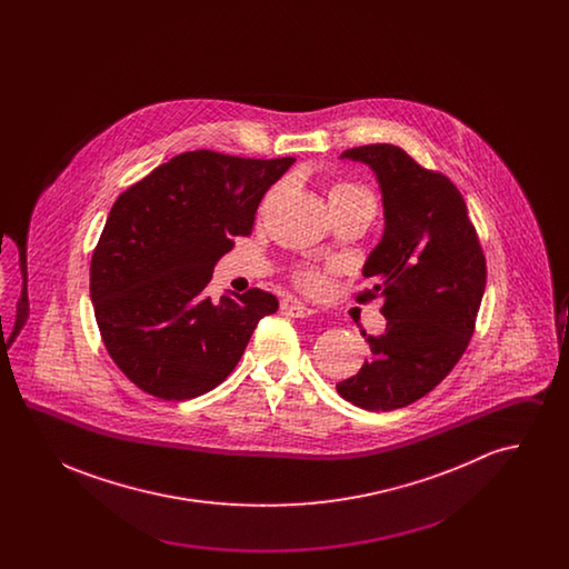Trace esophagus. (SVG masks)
Listing matches in <instances>:
<instances>
[{"label":"esophagus","mask_w":569,"mask_h":569,"mask_svg":"<svg viewBox=\"0 0 569 569\" xmlns=\"http://www.w3.org/2000/svg\"><path fill=\"white\" fill-rule=\"evenodd\" d=\"M283 311H286L290 318H309V316L316 313L311 307L300 305V302H283Z\"/></svg>","instance_id":"1"}]
</instances>
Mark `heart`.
<instances>
[{"label":"heart","instance_id":"obj_1","mask_svg":"<svg viewBox=\"0 0 569 569\" xmlns=\"http://www.w3.org/2000/svg\"><path fill=\"white\" fill-rule=\"evenodd\" d=\"M328 204H330V211L332 213H339V211H362V213H369V216H376V198L373 193L367 190L365 186H358V183H350V181H343V183H337L332 186L328 191ZM298 286L305 290V292H311V295H320L326 288L325 271L320 269H300L295 274Z\"/></svg>","mask_w":569,"mask_h":569}]
</instances>
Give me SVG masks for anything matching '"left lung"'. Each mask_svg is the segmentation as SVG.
Masks as SVG:
<instances>
[{
  "label": "left lung",
  "mask_w": 569,
  "mask_h": 569,
  "mask_svg": "<svg viewBox=\"0 0 569 569\" xmlns=\"http://www.w3.org/2000/svg\"><path fill=\"white\" fill-rule=\"evenodd\" d=\"M341 160L373 170L383 204V234L362 274L360 295L383 298L386 330L362 335L371 356L337 392L352 406L392 411L431 392L467 350L487 286V262L457 186L395 144H365Z\"/></svg>",
  "instance_id": "8db88e82"
}]
</instances>
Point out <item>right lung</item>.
Instances as JSON below:
<instances>
[{"mask_svg": "<svg viewBox=\"0 0 569 569\" xmlns=\"http://www.w3.org/2000/svg\"><path fill=\"white\" fill-rule=\"evenodd\" d=\"M295 158L188 151L123 191L91 258V302L114 365L163 401L213 390L279 300L258 288L204 295L217 260L244 237Z\"/></svg>", "mask_w": 569, "mask_h": 569, "instance_id": "add662e5", "label": "right lung"}]
</instances>
